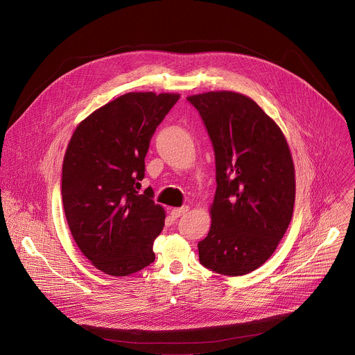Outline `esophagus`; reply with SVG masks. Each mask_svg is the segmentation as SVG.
<instances>
[{
  "mask_svg": "<svg viewBox=\"0 0 355 355\" xmlns=\"http://www.w3.org/2000/svg\"><path fill=\"white\" fill-rule=\"evenodd\" d=\"M189 210V207L188 206H181V207H175V209H171V216L173 217H181V216H184L187 211Z\"/></svg>",
  "mask_w": 355,
  "mask_h": 355,
  "instance_id": "esophagus-1",
  "label": "esophagus"
}]
</instances>
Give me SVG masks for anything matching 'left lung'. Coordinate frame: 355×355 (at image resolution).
Here are the masks:
<instances>
[{"mask_svg": "<svg viewBox=\"0 0 355 355\" xmlns=\"http://www.w3.org/2000/svg\"><path fill=\"white\" fill-rule=\"evenodd\" d=\"M199 112L214 150L216 195L200 263L243 276L276 251L293 217L294 163L272 118L250 97L207 92L187 98Z\"/></svg>", "mask_w": 355, "mask_h": 355, "instance_id": "obj_1", "label": "left lung"}]
</instances>
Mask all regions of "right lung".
Wrapping results in <instances>:
<instances>
[{
  "instance_id": "1",
  "label": "right lung",
  "mask_w": 355,
  "mask_h": 355,
  "mask_svg": "<svg viewBox=\"0 0 355 355\" xmlns=\"http://www.w3.org/2000/svg\"><path fill=\"white\" fill-rule=\"evenodd\" d=\"M180 94L134 92L76 127L62 164V205L72 237L98 270L128 276L155 261L164 209L139 192L150 139Z\"/></svg>"
}]
</instances>
